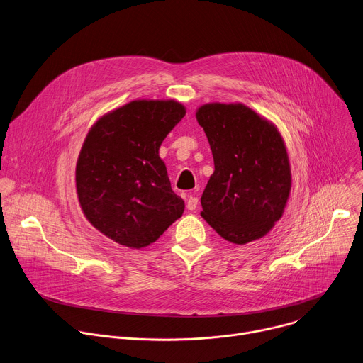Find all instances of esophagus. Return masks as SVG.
<instances>
[{"label": "esophagus", "mask_w": 363, "mask_h": 363, "mask_svg": "<svg viewBox=\"0 0 363 363\" xmlns=\"http://www.w3.org/2000/svg\"><path fill=\"white\" fill-rule=\"evenodd\" d=\"M197 204H199V199L194 197V196H189L187 203H186V207H187L189 210H196V208H197Z\"/></svg>", "instance_id": "esophagus-1"}]
</instances>
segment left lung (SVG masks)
<instances>
[{
	"label": "left lung",
	"instance_id": "1",
	"mask_svg": "<svg viewBox=\"0 0 363 363\" xmlns=\"http://www.w3.org/2000/svg\"><path fill=\"white\" fill-rule=\"evenodd\" d=\"M214 160L201 194V217L228 242L266 236L280 219L292 187L283 137L273 123L242 103L197 108Z\"/></svg>",
	"mask_w": 363,
	"mask_h": 363
}]
</instances>
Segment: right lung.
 <instances>
[{
    "label": "right lung",
    "mask_w": 363,
    "mask_h": 363,
    "mask_svg": "<svg viewBox=\"0 0 363 363\" xmlns=\"http://www.w3.org/2000/svg\"><path fill=\"white\" fill-rule=\"evenodd\" d=\"M174 100H134L90 128L76 166L87 220L113 242L141 249L155 243L184 211L159 149L184 117Z\"/></svg>",
    "instance_id": "1"
}]
</instances>
